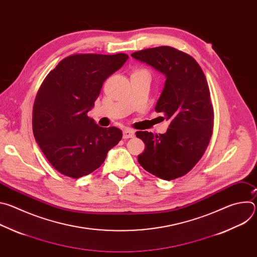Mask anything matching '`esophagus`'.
I'll return each mask as SVG.
<instances>
[{"label": "esophagus", "instance_id": "esophagus-1", "mask_svg": "<svg viewBox=\"0 0 257 257\" xmlns=\"http://www.w3.org/2000/svg\"><path fill=\"white\" fill-rule=\"evenodd\" d=\"M134 134L135 132L132 130V129H124L123 130V138L124 139H127V138H132L134 137Z\"/></svg>", "mask_w": 257, "mask_h": 257}]
</instances>
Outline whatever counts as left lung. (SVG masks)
<instances>
[{
	"mask_svg": "<svg viewBox=\"0 0 257 257\" xmlns=\"http://www.w3.org/2000/svg\"><path fill=\"white\" fill-rule=\"evenodd\" d=\"M131 56L166 76L155 109L171 121L165 134L136 132L145 143L138 163L163 180L184 176L203 156L213 129V106L204 73L190 55L172 47L146 49Z\"/></svg>",
	"mask_w": 257,
	"mask_h": 257,
	"instance_id": "1",
	"label": "left lung"
}]
</instances>
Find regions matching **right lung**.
<instances>
[{
  "label": "right lung",
  "mask_w": 257,
  "mask_h": 257,
  "mask_svg": "<svg viewBox=\"0 0 257 257\" xmlns=\"http://www.w3.org/2000/svg\"><path fill=\"white\" fill-rule=\"evenodd\" d=\"M126 54H76L52 70L36 94L32 111L35 141L61 174L80 178L104 162L122 139L116 127H99L87 113L104 80L128 60Z\"/></svg>",
  "instance_id": "obj_1"
}]
</instances>
